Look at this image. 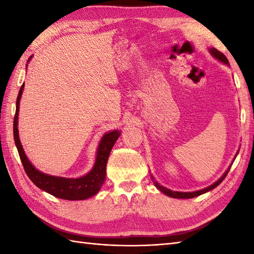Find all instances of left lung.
Masks as SVG:
<instances>
[{"mask_svg": "<svg viewBox=\"0 0 254 254\" xmlns=\"http://www.w3.org/2000/svg\"><path fill=\"white\" fill-rule=\"evenodd\" d=\"M209 52H210V55H212L214 58H216L217 60H219L220 62H223V63H225V64H229V63H228V60H227V58H226V57L223 55V53L220 52V51H218L217 49H215V48H210ZM237 155H238V153H237ZM229 169H230V167L227 169V171H226L225 174H224L222 177H220L216 182L213 183L212 186H209V187L205 188V189H202V190H199V191H195V192H178V191H171V190H169V189H167V188H165V187H163V186H160L159 183L154 179L153 176H152V180H153V182H154L155 187L157 188L159 191L165 193L166 195H168V196H170V197H175V198H192V197H195V196L201 195V194L206 193V192H208V191H210V190H213V189H215L217 186H219L220 183H222V181L226 178V176H227Z\"/></svg>", "mask_w": 254, "mask_h": 254, "instance_id": "obj_1", "label": "left lung"}]
</instances>
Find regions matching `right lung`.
<instances>
[{"instance_id":"right-lung-1","label":"right lung","mask_w":254,"mask_h":254,"mask_svg":"<svg viewBox=\"0 0 254 254\" xmlns=\"http://www.w3.org/2000/svg\"><path fill=\"white\" fill-rule=\"evenodd\" d=\"M31 57L29 58V60ZM24 90V84L21 85L19 89V93L17 96V100H16V112L14 117V139L15 145L17 147L19 157L21 160V164L24 166V169L26 171L27 176L29 179L35 183V185L48 192L51 195L68 199V201H77V199H86L90 196H94L95 194L99 192L101 186L104 185L106 179V166L108 158L113 145L117 142V139L120 136V131H111L109 133H106L102 136L101 141L99 143L98 149H97V156L96 161L87 175H85L80 178H63V177H56L46 175L44 172L36 169L34 166L31 165L29 159L24 152L23 146H21L20 139L18 136V111H19V100L21 94Z\"/></svg>"}]
</instances>
